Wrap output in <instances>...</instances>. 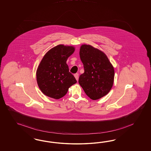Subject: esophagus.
<instances>
[{"label": "esophagus", "instance_id": "1", "mask_svg": "<svg viewBox=\"0 0 151 151\" xmlns=\"http://www.w3.org/2000/svg\"><path fill=\"white\" fill-rule=\"evenodd\" d=\"M74 76H75V78L76 79V80L78 81V73H76L74 74Z\"/></svg>", "mask_w": 151, "mask_h": 151}]
</instances>
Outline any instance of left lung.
I'll return each mask as SVG.
<instances>
[{
	"mask_svg": "<svg viewBox=\"0 0 151 151\" xmlns=\"http://www.w3.org/2000/svg\"><path fill=\"white\" fill-rule=\"evenodd\" d=\"M84 73L78 82L85 93L96 100L106 95L113 86L114 71L107 56L91 45H82L80 50Z\"/></svg>",
	"mask_w": 151,
	"mask_h": 151,
	"instance_id": "8db88e82",
	"label": "left lung"
}]
</instances>
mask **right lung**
Instances as JSON below:
<instances>
[{
	"label": "right lung",
	"mask_w": 151,
	"mask_h": 151,
	"mask_svg": "<svg viewBox=\"0 0 151 151\" xmlns=\"http://www.w3.org/2000/svg\"><path fill=\"white\" fill-rule=\"evenodd\" d=\"M74 51L73 46L59 45L43 57L37 69V80L39 87L46 96L59 99L67 93L69 87L77 82L66 64Z\"/></svg>",
	"instance_id": "right-lung-1"
}]
</instances>
